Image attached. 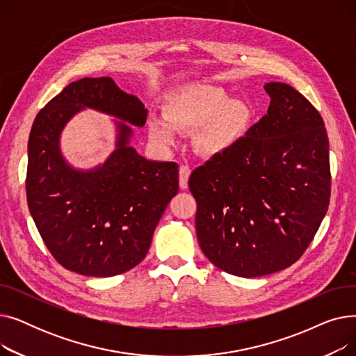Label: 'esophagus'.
<instances>
[{"label": "esophagus", "mask_w": 356, "mask_h": 356, "mask_svg": "<svg viewBox=\"0 0 356 356\" xmlns=\"http://www.w3.org/2000/svg\"><path fill=\"white\" fill-rule=\"evenodd\" d=\"M191 167L188 164L180 165V172H179V181H180V188L181 189H188V180L191 177Z\"/></svg>", "instance_id": "34e87169"}]
</instances>
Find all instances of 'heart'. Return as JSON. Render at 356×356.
Returning <instances> with one entry per match:
<instances>
[{"label":"heart","instance_id":"obj_1","mask_svg":"<svg viewBox=\"0 0 356 356\" xmlns=\"http://www.w3.org/2000/svg\"><path fill=\"white\" fill-rule=\"evenodd\" d=\"M252 122L251 105L209 83L180 86L164 102V117L148 120V136L156 144L168 147L176 141L177 131L196 128L195 147L204 157L229 153L248 134Z\"/></svg>","mask_w":356,"mask_h":356}]
</instances>
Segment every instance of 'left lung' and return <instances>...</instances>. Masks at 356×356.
Masks as SVG:
<instances>
[{"label":"left lung","mask_w":356,"mask_h":356,"mask_svg":"<svg viewBox=\"0 0 356 356\" xmlns=\"http://www.w3.org/2000/svg\"><path fill=\"white\" fill-rule=\"evenodd\" d=\"M267 114L229 153L195 168L196 234L207 258L238 277L282 271L327 212L329 140L317 109L283 82L264 85Z\"/></svg>","instance_id":"8db88e82"}]
</instances>
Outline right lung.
I'll list each match as a JSON object with an SVG mask.
<instances>
[{
  "label": "right lung",
  "instance_id": "right-lung-1",
  "mask_svg": "<svg viewBox=\"0 0 356 356\" xmlns=\"http://www.w3.org/2000/svg\"><path fill=\"white\" fill-rule=\"evenodd\" d=\"M85 107L120 121L107 161L78 171L60 152V134ZM145 120L143 102L111 78L72 82L37 114L29 137L27 203L47 250L66 270L112 277L145 258L161 215L179 192L176 163L147 160L129 145V124L143 127Z\"/></svg>",
  "mask_w": 356,
  "mask_h": 356
}]
</instances>
